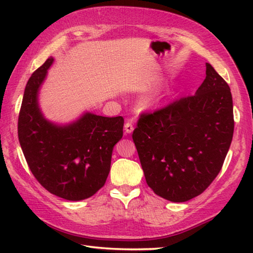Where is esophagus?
I'll return each mask as SVG.
<instances>
[{
    "label": "esophagus",
    "mask_w": 253,
    "mask_h": 253,
    "mask_svg": "<svg viewBox=\"0 0 253 253\" xmlns=\"http://www.w3.org/2000/svg\"><path fill=\"white\" fill-rule=\"evenodd\" d=\"M124 129H125V132H126V133H131V132L133 131V125H132L131 123L127 122V123L125 124V126H124Z\"/></svg>",
    "instance_id": "34e87169"
}]
</instances>
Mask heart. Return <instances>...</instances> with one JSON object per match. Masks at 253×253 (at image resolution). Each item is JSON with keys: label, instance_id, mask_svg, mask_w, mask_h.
I'll use <instances>...</instances> for the list:
<instances>
[{"label": "heart", "instance_id": "1", "mask_svg": "<svg viewBox=\"0 0 253 253\" xmlns=\"http://www.w3.org/2000/svg\"><path fill=\"white\" fill-rule=\"evenodd\" d=\"M169 89L168 84L161 85V87L155 90L154 92L146 96V98L141 101L142 107L143 109H155V107H158L161 104V102L165 99V96L169 94Z\"/></svg>", "mask_w": 253, "mask_h": 253}]
</instances>
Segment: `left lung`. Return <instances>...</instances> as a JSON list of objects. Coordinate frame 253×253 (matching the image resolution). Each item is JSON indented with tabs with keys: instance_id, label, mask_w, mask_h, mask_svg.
I'll use <instances>...</instances> for the list:
<instances>
[{
	"instance_id": "left-lung-1",
	"label": "left lung",
	"mask_w": 253,
	"mask_h": 253,
	"mask_svg": "<svg viewBox=\"0 0 253 253\" xmlns=\"http://www.w3.org/2000/svg\"><path fill=\"white\" fill-rule=\"evenodd\" d=\"M206 66L195 95L141 114L132 132L148 186L171 202L201 195L221 170L232 143L229 85L211 64Z\"/></svg>"
}]
</instances>
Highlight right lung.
Masks as SVG:
<instances>
[{"instance_id":"right-lung-1","label":"right lung","mask_w":253,"mask_h":253,"mask_svg":"<svg viewBox=\"0 0 253 253\" xmlns=\"http://www.w3.org/2000/svg\"><path fill=\"white\" fill-rule=\"evenodd\" d=\"M53 62L50 56L26 84L18 139L37 180L53 195L79 201L104 186L113 148L123 137L124 118L85 112L65 125L46 120L39 106V90Z\"/></svg>"}]
</instances>
